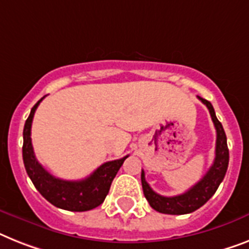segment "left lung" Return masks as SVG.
Listing matches in <instances>:
<instances>
[{
    "label": "left lung",
    "instance_id": "obj_1",
    "mask_svg": "<svg viewBox=\"0 0 249 249\" xmlns=\"http://www.w3.org/2000/svg\"><path fill=\"white\" fill-rule=\"evenodd\" d=\"M198 99L207 107L210 112L211 120L216 129V147H215V159L213 165L207 173L201 178L194 187L182 195L173 197H165L158 195L151 190V187L145 179V172H141V183H142L143 195L146 197L147 202L154 210L161 213L169 215H184L196 211L203 206L207 201L210 200L213 194L216 192L217 187L223 182L225 173H227L228 164H229V149L227 143V135L223 128V124L216 118L213 107L209 100L200 98Z\"/></svg>",
    "mask_w": 249,
    "mask_h": 249
}]
</instances>
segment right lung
Here are the masks:
<instances>
[{
  "instance_id": "right-lung-1",
  "label": "right lung",
  "mask_w": 249,
  "mask_h": 249,
  "mask_svg": "<svg viewBox=\"0 0 249 249\" xmlns=\"http://www.w3.org/2000/svg\"><path fill=\"white\" fill-rule=\"evenodd\" d=\"M43 99L44 96L32 108L22 132V160L26 173L39 194L55 207L69 211H88L95 209L106 200L117 172L128 155L122 159L107 161L85 179L63 180L53 177L36 160L30 137L33 117Z\"/></svg>"
}]
</instances>
